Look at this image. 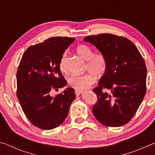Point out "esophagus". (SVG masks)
Here are the masks:
<instances>
[{"label": "esophagus", "mask_w": 155, "mask_h": 155, "mask_svg": "<svg viewBox=\"0 0 155 155\" xmlns=\"http://www.w3.org/2000/svg\"><path fill=\"white\" fill-rule=\"evenodd\" d=\"M83 92V91L82 90H75V94L77 96H79L80 94H81Z\"/></svg>", "instance_id": "1"}]
</instances>
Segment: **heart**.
I'll use <instances>...</instances> for the list:
<instances>
[{
	"instance_id": "obj_1",
	"label": "heart",
	"mask_w": 155,
	"mask_h": 155,
	"mask_svg": "<svg viewBox=\"0 0 155 155\" xmlns=\"http://www.w3.org/2000/svg\"><path fill=\"white\" fill-rule=\"evenodd\" d=\"M78 56L87 62L86 69L93 73H89L81 76H72L68 78V84L75 90H83L90 88L95 82L94 75L96 77H101L107 71V61L101 53L94 54L93 50L85 44H81L76 48ZM66 52H64L59 60V69L62 72L66 71Z\"/></svg>"
}]
</instances>
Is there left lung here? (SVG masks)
Here are the masks:
<instances>
[{
	"instance_id": "left-lung-1",
	"label": "left lung",
	"mask_w": 155,
	"mask_h": 155,
	"mask_svg": "<svg viewBox=\"0 0 155 155\" xmlns=\"http://www.w3.org/2000/svg\"><path fill=\"white\" fill-rule=\"evenodd\" d=\"M83 40L95 46L107 61L105 74L93 90L97 96L94 115L106 127L127 124L146 92L147 69L142 56L135 44L124 37L103 33L87 36Z\"/></svg>"
}]
</instances>
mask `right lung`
<instances>
[{"mask_svg":"<svg viewBox=\"0 0 155 155\" xmlns=\"http://www.w3.org/2000/svg\"><path fill=\"white\" fill-rule=\"evenodd\" d=\"M74 40L53 37L28 47L21 59L16 74V95L28 120L41 129H53L61 124L76 98L72 87L54 97L51 96V91L67 85L59 69V60Z\"/></svg>","mask_w":155,"mask_h":155,"instance_id":"1","label":"right lung"}]
</instances>
